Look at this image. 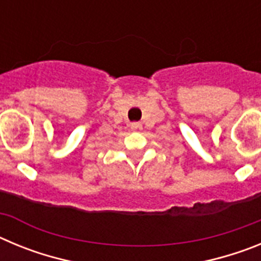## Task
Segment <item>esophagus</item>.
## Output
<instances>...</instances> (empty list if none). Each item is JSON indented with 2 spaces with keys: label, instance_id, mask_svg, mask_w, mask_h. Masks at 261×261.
<instances>
[{
  "label": "esophagus",
  "instance_id": "obj_1",
  "mask_svg": "<svg viewBox=\"0 0 261 261\" xmlns=\"http://www.w3.org/2000/svg\"><path fill=\"white\" fill-rule=\"evenodd\" d=\"M129 126H130V129H132V130H141L142 129V124L137 123V121H136V123H132Z\"/></svg>",
  "mask_w": 261,
  "mask_h": 261
}]
</instances>
